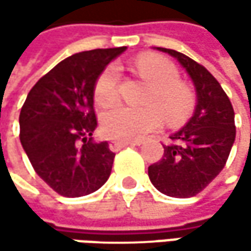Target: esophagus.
<instances>
[{"mask_svg":"<svg viewBox=\"0 0 251 251\" xmlns=\"http://www.w3.org/2000/svg\"><path fill=\"white\" fill-rule=\"evenodd\" d=\"M142 141H110L109 148L112 151H119L121 148L127 147V145H141Z\"/></svg>","mask_w":251,"mask_h":251,"instance_id":"obj_1","label":"esophagus"}]
</instances>
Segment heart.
Returning a JSON list of instances; mask_svg holds the SVG:
<instances>
[{
	"instance_id": "heart-1",
	"label": "heart",
	"mask_w": 251,
	"mask_h": 251,
	"mask_svg": "<svg viewBox=\"0 0 251 251\" xmlns=\"http://www.w3.org/2000/svg\"><path fill=\"white\" fill-rule=\"evenodd\" d=\"M135 70L151 85L145 107L118 106L101 116V130L107 138L133 141L141 139L164 124V113L170 122L183 119L193 107L192 91L180 81L175 64L161 56H141ZM121 73L116 65L107 67L96 81L94 99L103 106H112L119 97Z\"/></svg>"
}]
</instances>
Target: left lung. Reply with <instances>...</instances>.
<instances>
[{
	"label": "left lung",
	"mask_w": 251,
	"mask_h": 251,
	"mask_svg": "<svg viewBox=\"0 0 251 251\" xmlns=\"http://www.w3.org/2000/svg\"><path fill=\"white\" fill-rule=\"evenodd\" d=\"M180 62L190 75L198 104L190 121L170 135L160 161L148 167L151 183L172 198L202 192L226 167L235 139L232 104L221 84L203 65L173 49L158 48Z\"/></svg>",
	"instance_id": "1"
}]
</instances>
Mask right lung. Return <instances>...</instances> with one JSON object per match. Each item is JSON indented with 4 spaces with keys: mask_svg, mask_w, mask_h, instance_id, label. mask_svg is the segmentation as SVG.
Returning <instances> with one entry per match:
<instances>
[{
    "mask_svg": "<svg viewBox=\"0 0 251 251\" xmlns=\"http://www.w3.org/2000/svg\"><path fill=\"white\" fill-rule=\"evenodd\" d=\"M75 53L42 76L20 112V142L37 176L65 198L85 196L109 178L115 152L96 142L94 85L106 65L125 50Z\"/></svg>",
    "mask_w": 251,
    "mask_h": 251,
    "instance_id": "right-lung-1",
    "label": "right lung"
}]
</instances>
